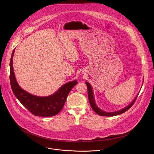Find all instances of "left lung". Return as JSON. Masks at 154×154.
I'll use <instances>...</instances> for the list:
<instances>
[{"mask_svg": "<svg viewBox=\"0 0 154 154\" xmlns=\"http://www.w3.org/2000/svg\"><path fill=\"white\" fill-rule=\"evenodd\" d=\"M86 85H87V88H88V99L91 105V108H93V110L99 115L100 116H116L120 114H122L124 112H125L126 111H127L129 108H130L132 105L134 104L135 102L137 100V98L138 97V96L135 97V99L133 100V102H131L130 105H128L127 106L125 107L124 108L121 109L119 111L116 112H112V113H107L105 112H103L102 110H101L100 109H99L97 105L94 102V96H93V90H92V87L90 85V84L86 82Z\"/></svg>", "mask_w": 154, "mask_h": 154, "instance_id": "8db88e82", "label": "left lung"}]
</instances>
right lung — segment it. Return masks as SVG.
Wrapping results in <instances>:
<instances>
[{
	"label": "right lung",
	"instance_id": "right-lung-1",
	"mask_svg": "<svg viewBox=\"0 0 154 154\" xmlns=\"http://www.w3.org/2000/svg\"><path fill=\"white\" fill-rule=\"evenodd\" d=\"M13 50L10 60V80L12 91L19 100L28 110L36 116L49 117L57 115L63 108L69 92L77 83L76 80L63 85L54 94L48 97H38L23 90L17 84L13 67Z\"/></svg>",
	"mask_w": 154,
	"mask_h": 154
}]
</instances>
